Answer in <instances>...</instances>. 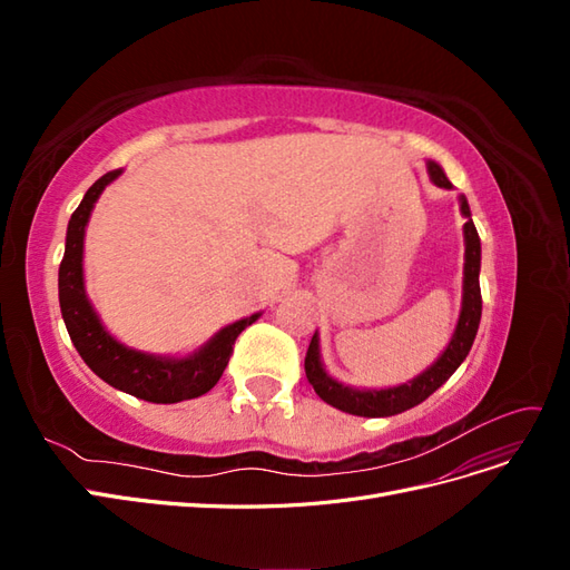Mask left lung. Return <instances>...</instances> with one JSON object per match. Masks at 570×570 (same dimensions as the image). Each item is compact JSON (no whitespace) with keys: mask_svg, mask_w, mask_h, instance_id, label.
<instances>
[{"mask_svg":"<svg viewBox=\"0 0 570 570\" xmlns=\"http://www.w3.org/2000/svg\"><path fill=\"white\" fill-rule=\"evenodd\" d=\"M428 174L430 180H433L438 187L450 189L452 183L446 180L444 170L440 164L428 161ZM461 214L465 216L463 223V245H465V264H463V297H461V314L459 323L454 327V335L446 344V350L440 354L433 366L425 368L421 375L413 377V381L396 385V387H385V390H356L350 385L337 383L335 377H331L323 368L321 361V344H318V333H314L312 344L306 350L304 358V371L308 383L314 385L316 394L325 404H331L344 413H352V416H366V419H381V416H394V413H402L411 406H416L425 402L430 394H433L438 387H442L446 381H450L452 373L461 366V361L469 356L473 340L480 325V314H482V297H480V237L473 226L469 202L461 195Z\"/></svg>","mask_w":570,"mask_h":570,"instance_id":"8db88e82","label":"left lung"}]
</instances>
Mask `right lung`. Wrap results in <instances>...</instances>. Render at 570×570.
Wrapping results in <instances>:
<instances>
[{"label": "right lung", "instance_id": "add662e5", "mask_svg": "<svg viewBox=\"0 0 570 570\" xmlns=\"http://www.w3.org/2000/svg\"><path fill=\"white\" fill-rule=\"evenodd\" d=\"M120 174L124 170L118 168L101 176L85 193L80 206L73 212L71 220H68L66 252L59 266V304L66 331L71 335V342L76 344L85 364L111 387L151 404H176L195 400V396L206 394L220 381V375L230 361L237 335L262 314H252L220 327L197 352L180 358L137 352L109 335L88 295H85L82 239L85 226H88L90 214L95 209V202L105 193V187L114 183Z\"/></svg>", "mask_w": 570, "mask_h": 570}]
</instances>
